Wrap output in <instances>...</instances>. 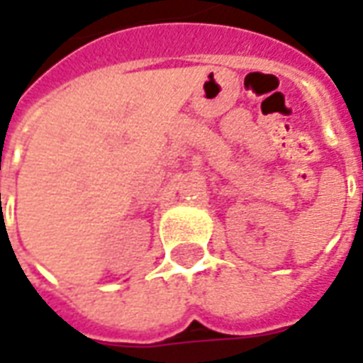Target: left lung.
Masks as SVG:
<instances>
[{
  "label": "left lung",
  "mask_w": 363,
  "mask_h": 363,
  "mask_svg": "<svg viewBox=\"0 0 363 363\" xmlns=\"http://www.w3.org/2000/svg\"><path fill=\"white\" fill-rule=\"evenodd\" d=\"M362 196H363V194H362Z\"/></svg>",
  "instance_id": "1"
}]
</instances>
